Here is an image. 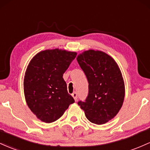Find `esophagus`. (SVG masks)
<instances>
[{
	"label": "esophagus",
	"mask_w": 150,
	"mask_h": 150,
	"mask_svg": "<svg viewBox=\"0 0 150 150\" xmlns=\"http://www.w3.org/2000/svg\"><path fill=\"white\" fill-rule=\"evenodd\" d=\"M72 96H73L74 98L75 101H76L77 98H78V96H77V93H76V92H74V93H72Z\"/></svg>",
	"instance_id": "esophagus-1"
}]
</instances>
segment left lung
Returning a JSON list of instances; mask_svg holds the SVG:
<instances>
[{"mask_svg": "<svg viewBox=\"0 0 150 150\" xmlns=\"http://www.w3.org/2000/svg\"><path fill=\"white\" fill-rule=\"evenodd\" d=\"M88 82V94L78 103L86 118L103 125L117 115L125 98V83L116 62L99 50L84 51L76 57Z\"/></svg>", "mask_w": 150, "mask_h": 150, "instance_id": "8db88e82", "label": "left lung"}]
</instances>
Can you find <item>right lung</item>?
<instances>
[{
  "label": "right lung",
  "instance_id": "1",
  "mask_svg": "<svg viewBox=\"0 0 150 150\" xmlns=\"http://www.w3.org/2000/svg\"><path fill=\"white\" fill-rule=\"evenodd\" d=\"M76 54L61 49L46 50L30 60L24 76V93L28 107L39 120L54 122L74 103L63 74Z\"/></svg>",
  "mask_w": 150,
  "mask_h": 150
}]
</instances>
